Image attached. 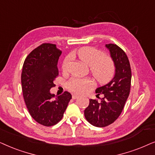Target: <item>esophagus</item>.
Returning a JSON list of instances; mask_svg holds the SVG:
<instances>
[{"label":"esophagus","mask_w":155,"mask_h":155,"mask_svg":"<svg viewBox=\"0 0 155 155\" xmlns=\"http://www.w3.org/2000/svg\"><path fill=\"white\" fill-rule=\"evenodd\" d=\"M79 95L78 94H72V98L73 99H76V98H79Z\"/></svg>","instance_id":"34e87169"}]
</instances>
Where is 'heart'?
<instances>
[{
    "mask_svg": "<svg viewBox=\"0 0 155 155\" xmlns=\"http://www.w3.org/2000/svg\"><path fill=\"white\" fill-rule=\"evenodd\" d=\"M72 56L78 57L89 67L91 73L99 83H105L112 77L115 71V64L113 59L104 54L101 51L93 47H84L72 51ZM71 54L64 59L62 70L67 72L72 60ZM94 83L90 78L73 77L68 81L67 87L71 91L82 94L87 89L94 87Z\"/></svg>",
    "mask_w": 155,
    "mask_h": 155,
    "instance_id": "b5f03b06",
    "label": "heart"
}]
</instances>
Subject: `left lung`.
I'll list each match as a JSON object with an SVG mask.
<instances>
[{"mask_svg": "<svg viewBox=\"0 0 155 155\" xmlns=\"http://www.w3.org/2000/svg\"><path fill=\"white\" fill-rule=\"evenodd\" d=\"M115 67V76L106 85L97 88V97L104 94L100 101L89 99V105L84 110V115L89 123L103 127L112 124L120 113L128 98L131 86V68L126 54L114 44H107Z\"/></svg>", "mask_w": 155, "mask_h": 155, "instance_id": "obj_1", "label": "left lung"}]
</instances>
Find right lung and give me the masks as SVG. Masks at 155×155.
Listing matches in <instances>:
<instances>
[{"label":"right lung","instance_id":"obj_1","mask_svg":"<svg viewBox=\"0 0 155 155\" xmlns=\"http://www.w3.org/2000/svg\"><path fill=\"white\" fill-rule=\"evenodd\" d=\"M61 54L56 45L44 43L31 51L24 61L21 74L23 98L32 118L44 126H52L62 118L71 99L65 91L55 97L49 90L59 75L57 63Z\"/></svg>","mask_w":155,"mask_h":155}]
</instances>
